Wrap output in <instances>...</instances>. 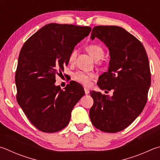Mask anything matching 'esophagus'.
<instances>
[{"label":"esophagus","mask_w":160,"mask_h":160,"mask_svg":"<svg viewBox=\"0 0 160 160\" xmlns=\"http://www.w3.org/2000/svg\"><path fill=\"white\" fill-rule=\"evenodd\" d=\"M84 89H85V94H88L89 93V90L88 89V88H84Z\"/></svg>","instance_id":"esophagus-1"}]
</instances>
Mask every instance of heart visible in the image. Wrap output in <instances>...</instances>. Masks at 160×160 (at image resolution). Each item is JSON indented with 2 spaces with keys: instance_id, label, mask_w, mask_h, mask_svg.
I'll return each mask as SVG.
<instances>
[{
  "instance_id": "heart-1",
  "label": "heart",
  "mask_w": 160,
  "mask_h": 160,
  "mask_svg": "<svg viewBox=\"0 0 160 160\" xmlns=\"http://www.w3.org/2000/svg\"><path fill=\"white\" fill-rule=\"evenodd\" d=\"M86 50L89 52V54L94 58L95 60H99L103 57L104 50L103 48L99 45L92 44L89 45L85 48ZM77 56V51L73 50L68 57L69 63H72ZM72 78L78 82H80L85 86H89L91 83L92 80L95 78V75L92 72H85L82 71H77L72 74Z\"/></svg>"
}]
</instances>
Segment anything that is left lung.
Listing matches in <instances>:
<instances>
[{"label": "left lung", "instance_id": "1", "mask_svg": "<svg viewBox=\"0 0 160 160\" xmlns=\"http://www.w3.org/2000/svg\"><path fill=\"white\" fill-rule=\"evenodd\" d=\"M104 42L110 52L108 71L98 78L101 89L113 95L92 91L94 104L89 117L96 128L115 133L127 128L143 111L151 83L148 58L142 43L128 31L117 26L94 27L91 39Z\"/></svg>", "mask_w": 160, "mask_h": 160}]
</instances>
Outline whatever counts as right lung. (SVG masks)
<instances>
[{"mask_svg":"<svg viewBox=\"0 0 160 160\" xmlns=\"http://www.w3.org/2000/svg\"><path fill=\"white\" fill-rule=\"evenodd\" d=\"M91 30L89 27L52 23L22 46L15 73L17 101L41 132L54 133L65 128L72 110L85 94L82 85L72 81L62 90L54 85L55 75L68 65L75 46Z\"/></svg>","mask_w":160,"mask_h":160,"instance_id":"1","label":"right lung"}]
</instances>
